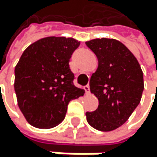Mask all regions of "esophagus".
I'll return each mask as SVG.
<instances>
[{
	"mask_svg": "<svg viewBox=\"0 0 157 157\" xmlns=\"http://www.w3.org/2000/svg\"><path fill=\"white\" fill-rule=\"evenodd\" d=\"M84 89H85V91H86V93H89V91H90V89H89V86H88V85L85 86H84Z\"/></svg>",
	"mask_w": 157,
	"mask_h": 157,
	"instance_id": "obj_1",
	"label": "esophagus"
}]
</instances>
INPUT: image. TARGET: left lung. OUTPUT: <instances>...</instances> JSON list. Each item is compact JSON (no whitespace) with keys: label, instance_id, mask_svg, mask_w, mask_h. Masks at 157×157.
Returning <instances> with one entry per match:
<instances>
[{"label":"left lung","instance_id":"obj_1","mask_svg":"<svg viewBox=\"0 0 157 157\" xmlns=\"http://www.w3.org/2000/svg\"><path fill=\"white\" fill-rule=\"evenodd\" d=\"M86 44L99 62L89 81L90 91L98 98L99 105L95 111L86 113V121L97 130H115L140 102L143 72L135 56L119 40L96 38Z\"/></svg>","mask_w":157,"mask_h":157}]
</instances>
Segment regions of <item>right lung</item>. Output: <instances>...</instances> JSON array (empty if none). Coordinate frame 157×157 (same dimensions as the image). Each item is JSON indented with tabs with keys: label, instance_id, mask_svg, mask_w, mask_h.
Returning <instances> with one entry per match:
<instances>
[{
	"label": "right lung",
	"instance_id": "add662e5",
	"mask_svg": "<svg viewBox=\"0 0 157 157\" xmlns=\"http://www.w3.org/2000/svg\"><path fill=\"white\" fill-rule=\"evenodd\" d=\"M80 42L64 36L41 38L30 45L15 68V92L26 121L34 127H56L71 100L85 90L74 86L70 59Z\"/></svg>",
	"mask_w": 157,
	"mask_h": 157
}]
</instances>
